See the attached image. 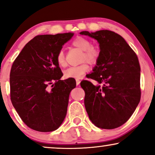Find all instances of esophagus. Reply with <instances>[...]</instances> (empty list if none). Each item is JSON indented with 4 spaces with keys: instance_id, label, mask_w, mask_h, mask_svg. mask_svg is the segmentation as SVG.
<instances>
[{
    "instance_id": "obj_1",
    "label": "esophagus",
    "mask_w": 155,
    "mask_h": 155,
    "mask_svg": "<svg viewBox=\"0 0 155 155\" xmlns=\"http://www.w3.org/2000/svg\"><path fill=\"white\" fill-rule=\"evenodd\" d=\"M80 83V80L76 79V84H77V85H79Z\"/></svg>"
}]
</instances>
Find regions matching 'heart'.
Returning a JSON list of instances; mask_svg holds the SVG:
<instances>
[{"mask_svg": "<svg viewBox=\"0 0 155 155\" xmlns=\"http://www.w3.org/2000/svg\"><path fill=\"white\" fill-rule=\"evenodd\" d=\"M72 46L79 48L83 51L81 57L82 64L77 66H73L65 70L64 75L67 78H80L84 73L90 70L88 63L84 61H87L92 65H95L98 63L100 58V49L96 45H92L90 39L85 37H78L72 41ZM56 61L59 66L65 67L67 65V61L65 58V53L63 50H60L56 55Z\"/></svg>", "mask_w": 155, "mask_h": 155, "instance_id": "obj_1", "label": "heart"}]
</instances>
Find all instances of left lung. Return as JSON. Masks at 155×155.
Returning <instances> with one entry per match:
<instances>
[{
  "mask_svg": "<svg viewBox=\"0 0 155 155\" xmlns=\"http://www.w3.org/2000/svg\"><path fill=\"white\" fill-rule=\"evenodd\" d=\"M80 35L97 39L100 47V58L87 77L99 84L80 82L87 113L98 128H116L130 118L140 100L138 58L124 38L114 31H84Z\"/></svg>",
  "mask_w": 155,
  "mask_h": 155,
  "instance_id": "8db88e82",
  "label": "left lung"
}]
</instances>
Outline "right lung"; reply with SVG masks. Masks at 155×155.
<instances>
[{
    "instance_id": "right-lung-1",
    "label": "right lung",
    "mask_w": 155,
    "mask_h": 155,
    "mask_svg": "<svg viewBox=\"0 0 155 155\" xmlns=\"http://www.w3.org/2000/svg\"><path fill=\"white\" fill-rule=\"evenodd\" d=\"M74 33L37 35L21 51L10 74V99L22 121L39 132L56 130L66 116L74 78L63 73L56 55Z\"/></svg>"
}]
</instances>
